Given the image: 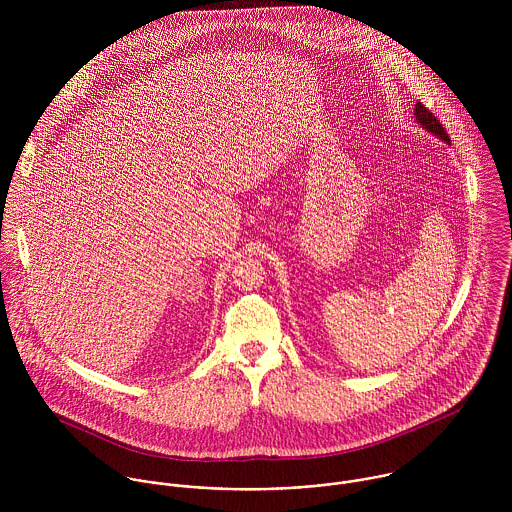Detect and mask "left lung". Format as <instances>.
<instances>
[{
  "instance_id": "left-lung-1",
  "label": "left lung",
  "mask_w": 512,
  "mask_h": 512,
  "mask_svg": "<svg viewBox=\"0 0 512 512\" xmlns=\"http://www.w3.org/2000/svg\"><path fill=\"white\" fill-rule=\"evenodd\" d=\"M414 116H416V120H418V124H422V128H426L428 132H432L434 136H438L439 140H443V142H447L449 144V136H447V132H445V128L439 124L438 118L422 104V102H418L416 104V108H414Z\"/></svg>"
}]
</instances>
